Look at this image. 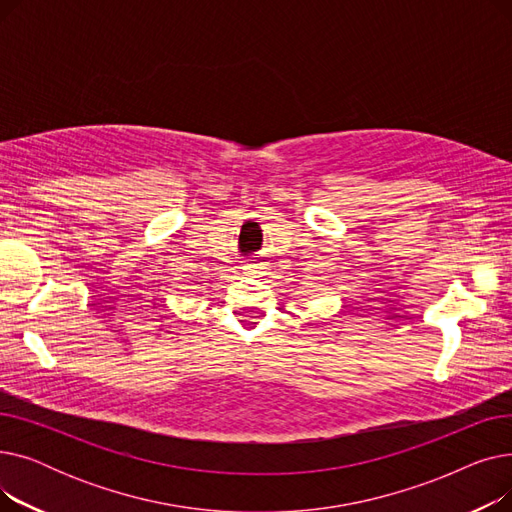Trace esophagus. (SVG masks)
<instances>
[{"instance_id":"34e87169","label":"esophagus","mask_w":512,"mask_h":512,"mask_svg":"<svg viewBox=\"0 0 512 512\" xmlns=\"http://www.w3.org/2000/svg\"><path fill=\"white\" fill-rule=\"evenodd\" d=\"M245 274H261V263H247L245 265Z\"/></svg>"}]
</instances>
